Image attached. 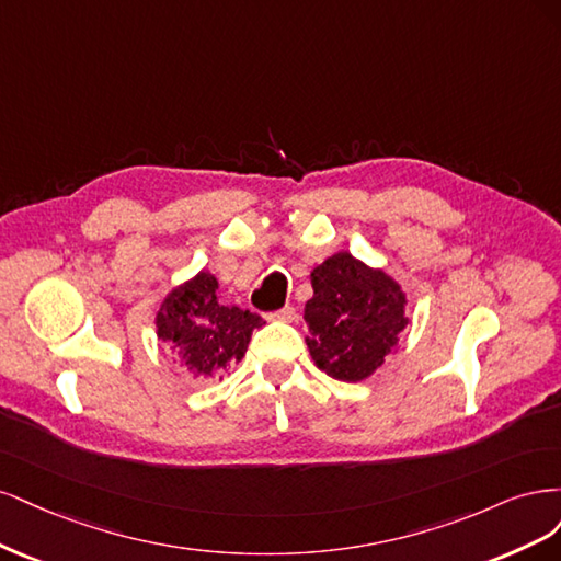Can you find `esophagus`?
<instances>
[{"label": "esophagus", "instance_id": "34e87169", "mask_svg": "<svg viewBox=\"0 0 561 561\" xmlns=\"http://www.w3.org/2000/svg\"><path fill=\"white\" fill-rule=\"evenodd\" d=\"M267 319H275V321H294L296 319V307L294 305H286L277 312H270Z\"/></svg>", "mask_w": 561, "mask_h": 561}]
</instances>
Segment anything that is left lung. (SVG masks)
<instances>
[{"label":"left lung","mask_w":561,"mask_h":561,"mask_svg":"<svg viewBox=\"0 0 561 561\" xmlns=\"http://www.w3.org/2000/svg\"><path fill=\"white\" fill-rule=\"evenodd\" d=\"M310 279L314 296L305 302L302 319L314 364L342 382L366 379L408 327L401 286L347 251L314 267Z\"/></svg>","instance_id":"8db88e82"}]
</instances>
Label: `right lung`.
I'll use <instances>...</instances> for the list:
<instances>
[{"instance_id":"right-lung-1","label":"right lung","mask_w":561,"mask_h":561,"mask_svg":"<svg viewBox=\"0 0 561 561\" xmlns=\"http://www.w3.org/2000/svg\"><path fill=\"white\" fill-rule=\"evenodd\" d=\"M216 282L201 273L186 282L160 305L156 317L158 337L182 356L193 379H219L228 366L238 364L251 340V331L263 319L256 312L224 305L216 296Z\"/></svg>"}]
</instances>
